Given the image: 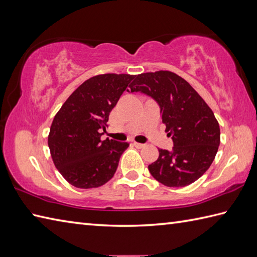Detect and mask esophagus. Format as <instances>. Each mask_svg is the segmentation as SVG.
I'll use <instances>...</instances> for the list:
<instances>
[{
  "label": "esophagus",
  "mask_w": 257,
  "mask_h": 257,
  "mask_svg": "<svg viewBox=\"0 0 257 257\" xmlns=\"http://www.w3.org/2000/svg\"><path fill=\"white\" fill-rule=\"evenodd\" d=\"M134 146L138 149H141V148H144V147H146L145 144H139V143H134Z\"/></svg>",
  "instance_id": "esophagus-1"
}]
</instances>
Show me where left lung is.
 Listing matches in <instances>:
<instances>
[{"label":"left lung","instance_id":"left-lung-1","mask_svg":"<svg viewBox=\"0 0 257 257\" xmlns=\"http://www.w3.org/2000/svg\"><path fill=\"white\" fill-rule=\"evenodd\" d=\"M129 87L158 102L173 141L171 151L159 149V158L149 165L151 176L174 188L196 181L212 165L220 146V125L211 108L187 80L168 70L140 74Z\"/></svg>","mask_w":257,"mask_h":257}]
</instances>
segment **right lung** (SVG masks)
Here are the masks:
<instances>
[{
    "label": "right lung",
    "mask_w": 257,
    "mask_h": 257,
    "mask_svg": "<svg viewBox=\"0 0 257 257\" xmlns=\"http://www.w3.org/2000/svg\"><path fill=\"white\" fill-rule=\"evenodd\" d=\"M135 78L128 74L97 75L84 81L54 117L48 147L59 173L76 188L91 189L110 180L128 143L101 140L109 113Z\"/></svg>",
    "instance_id": "add662e5"
}]
</instances>
